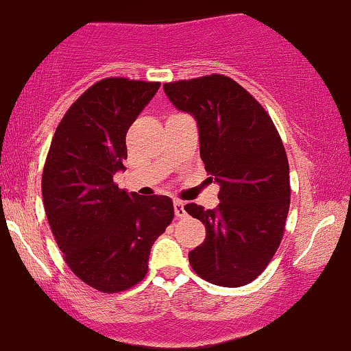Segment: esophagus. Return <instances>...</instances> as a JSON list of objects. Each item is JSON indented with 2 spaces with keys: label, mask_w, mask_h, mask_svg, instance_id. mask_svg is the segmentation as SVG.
Here are the masks:
<instances>
[{
  "label": "esophagus",
  "mask_w": 351,
  "mask_h": 351,
  "mask_svg": "<svg viewBox=\"0 0 351 351\" xmlns=\"http://www.w3.org/2000/svg\"><path fill=\"white\" fill-rule=\"evenodd\" d=\"M174 212H176L177 218H184L185 215H187V212H185V208H184V202L182 200H174Z\"/></svg>",
  "instance_id": "obj_1"
}]
</instances>
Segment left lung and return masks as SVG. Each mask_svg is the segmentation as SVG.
Listing matches in <instances>:
<instances>
[{
    "label": "left lung",
    "mask_w": 351,
    "mask_h": 351,
    "mask_svg": "<svg viewBox=\"0 0 351 351\" xmlns=\"http://www.w3.org/2000/svg\"><path fill=\"white\" fill-rule=\"evenodd\" d=\"M164 92L197 119L200 158L220 184L217 208L184 207L207 232L189 263L217 286H246L269 265L286 228L291 184L281 136L261 103L221 73L169 82Z\"/></svg>",
    "instance_id": "obj_1"
}]
</instances>
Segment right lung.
I'll return each instance as SVG.
<instances>
[{
    "instance_id": "add662e5",
    "label": "right lung",
    "mask_w": 351,
    "mask_h": 351,
    "mask_svg": "<svg viewBox=\"0 0 351 351\" xmlns=\"http://www.w3.org/2000/svg\"><path fill=\"white\" fill-rule=\"evenodd\" d=\"M159 82L108 77L70 105L43 172L45 215L72 273L114 294L141 282L151 246L174 218L169 197H139L114 184L125 169L126 133Z\"/></svg>"
}]
</instances>
